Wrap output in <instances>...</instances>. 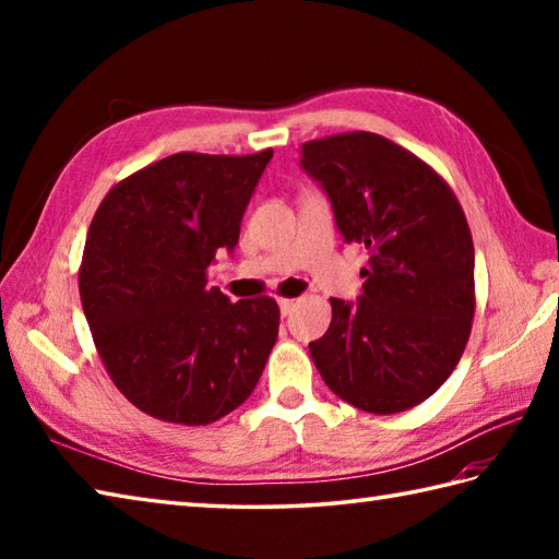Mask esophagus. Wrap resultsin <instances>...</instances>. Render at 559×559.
<instances>
[{
	"label": "esophagus",
	"instance_id": "esophagus-1",
	"mask_svg": "<svg viewBox=\"0 0 559 559\" xmlns=\"http://www.w3.org/2000/svg\"><path fill=\"white\" fill-rule=\"evenodd\" d=\"M293 307H295V300H288V298H281V300H278V310H281V314H290V312H293Z\"/></svg>",
	"mask_w": 559,
	"mask_h": 559
}]
</instances>
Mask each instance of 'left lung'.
<instances>
[{"mask_svg":"<svg viewBox=\"0 0 559 559\" xmlns=\"http://www.w3.org/2000/svg\"><path fill=\"white\" fill-rule=\"evenodd\" d=\"M300 168L322 187L346 242L370 249L358 300L331 298L310 343L326 386L367 413L432 396L471 336L473 240L449 185L394 141L350 132L307 141Z\"/></svg>","mask_w":559,"mask_h":559,"instance_id":"8db88e82","label":"left lung"}]
</instances>
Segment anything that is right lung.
Segmentation results:
<instances>
[{
	"label": "right lung",
	"instance_id": "1",
	"mask_svg": "<svg viewBox=\"0 0 559 559\" xmlns=\"http://www.w3.org/2000/svg\"><path fill=\"white\" fill-rule=\"evenodd\" d=\"M273 151L175 153L129 175L91 221L81 307L115 386L153 418L209 425L252 394L278 305L230 302L206 286L218 249L233 252Z\"/></svg>",
	"mask_w": 559,
	"mask_h": 559
}]
</instances>
